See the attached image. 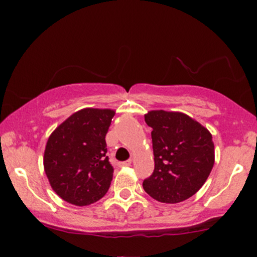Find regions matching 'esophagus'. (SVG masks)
<instances>
[{"mask_svg": "<svg viewBox=\"0 0 257 257\" xmlns=\"http://www.w3.org/2000/svg\"><path fill=\"white\" fill-rule=\"evenodd\" d=\"M132 164V161L131 159H128V161H124V162H120V163H118V167L119 168H124V167H131Z\"/></svg>", "mask_w": 257, "mask_h": 257, "instance_id": "obj_1", "label": "esophagus"}]
</instances>
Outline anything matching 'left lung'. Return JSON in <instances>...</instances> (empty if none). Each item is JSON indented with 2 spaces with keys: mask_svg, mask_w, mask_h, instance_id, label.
<instances>
[{
  "mask_svg": "<svg viewBox=\"0 0 257 257\" xmlns=\"http://www.w3.org/2000/svg\"><path fill=\"white\" fill-rule=\"evenodd\" d=\"M151 126L155 170L144 190L162 203L182 202L210 175L215 150L210 132L182 112L152 110L145 114Z\"/></svg>",
  "mask_w": 257,
  "mask_h": 257,
  "instance_id": "1",
  "label": "left lung"
}]
</instances>
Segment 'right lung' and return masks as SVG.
<instances>
[{
    "instance_id": "add662e5",
    "label": "right lung",
    "mask_w": 257,
    "mask_h": 257,
    "mask_svg": "<svg viewBox=\"0 0 257 257\" xmlns=\"http://www.w3.org/2000/svg\"><path fill=\"white\" fill-rule=\"evenodd\" d=\"M111 108H82L55 128L47 141L43 167L53 191L73 205L98 202L110 187L113 168L105 137Z\"/></svg>"
}]
</instances>
